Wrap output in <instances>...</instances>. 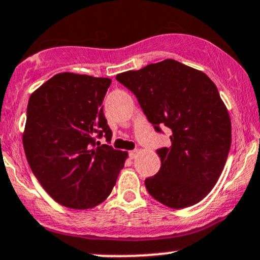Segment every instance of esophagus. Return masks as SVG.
Segmentation results:
<instances>
[{
    "label": "esophagus",
    "instance_id": "obj_1",
    "mask_svg": "<svg viewBox=\"0 0 260 260\" xmlns=\"http://www.w3.org/2000/svg\"><path fill=\"white\" fill-rule=\"evenodd\" d=\"M138 153H139V151H138V150H133V151H130V152H129L130 158H131V159L136 158V156H138Z\"/></svg>",
    "mask_w": 260,
    "mask_h": 260
}]
</instances>
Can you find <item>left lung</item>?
I'll use <instances>...</instances> for the list:
<instances>
[{"instance_id":"1","label":"left lung","mask_w":260,"mask_h":260,"mask_svg":"<svg viewBox=\"0 0 260 260\" xmlns=\"http://www.w3.org/2000/svg\"><path fill=\"white\" fill-rule=\"evenodd\" d=\"M138 98L157 133L171 130V146L157 150L161 168L145 185L173 209L199 203L216 184L231 147V120L216 86L204 72L167 59L116 75Z\"/></svg>"}]
</instances>
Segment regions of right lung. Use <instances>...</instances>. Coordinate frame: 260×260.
Masks as SVG:
<instances>
[{"label": "right lung", "mask_w": 260, "mask_h": 260, "mask_svg": "<svg viewBox=\"0 0 260 260\" xmlns=\"http://www.w3.org/2000/svg\"><path fill=\"white\" fill-rule=\"evenodd\" d=\"M112 80L63 72L30 95L23 147L31 172L55 201L91 209L112 193L127 153L112 139L103 101Z\"/></svg>", "instance_id": "1"}]
</instances>
